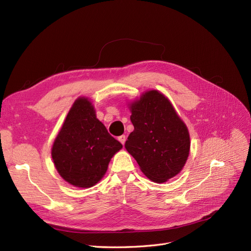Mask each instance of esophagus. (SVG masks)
<instances>
[{"label": "esophagus", "mask_w": 251, "mask_h": 251, "mask_svg": "<svg viewBox=\"0 0 251 251\" xmlns=\"http://www.w3.org/2000/svg\"><path fill=\"white\" fill-rule=\"evenodd\" d=\"M118 140H119L121 143H123V144H125L126 140V137L125 135H121V136H119V137H118Z\"/></svg>", "instance_id": "obj_1"}]
</instances>
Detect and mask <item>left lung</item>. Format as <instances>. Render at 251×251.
Returning a JSON list of instances; mask_svg holds the SVG:
<instances>
[{"label": "left lung", "instance_id": "left-lung-1", "mask_svg": "<svg viewBox=\"0 0 251 251\" xmlns=\"http://www.w3.org/2000/svg\"><path fill=\"white\" fill-rule=\"evenodd\" d=\"M134 131L126 150L141 172L156 183L178 175L186 163L191 139L186 125L172 102L158 90H150L128 103Z\"/></svg>", "mask_w": 251, "mask_h": 251}]
</instances>
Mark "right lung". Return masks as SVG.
Listing matches in <instances>:
<instances>
[{
	"label": "right lung",
	"mask_w": 251,
	"mask_h": 251,
	"mask_svg": "<svg viewBox=\"0 0 251 251\" xmlns=\"http://www.w3.org/2000/svg\"><path fill=\"white\" fill-rule=\"evenodd\" d=\"M123 144L97 119L88 97H78L68 112L53 142L51 156L59 176L68 183L88 188L107 173L111 158Z\"/></svg>",
	"instance_id": "1"
}]
</instances>
